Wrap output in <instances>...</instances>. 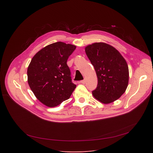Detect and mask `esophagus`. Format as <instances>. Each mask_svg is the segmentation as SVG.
<instances>
[{"label":"esophagus","instance_id":"obj_1","mask_svg":"<svg viewBox=\"0 0 153 153\" xmlns=\"http://www.w3.org/2000/svg\"><path fill=\"white\" fill-rule=\"evenodd\" d=\"M80 82L81 83H82V84H85V83H86V80H85V79L82 80H81Z\"/></svg>","mask_w":153,"mask_h":153}]
</instances>
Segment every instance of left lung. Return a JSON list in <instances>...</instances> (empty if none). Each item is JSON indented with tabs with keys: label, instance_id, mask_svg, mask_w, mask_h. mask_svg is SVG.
Wrapping results in <instances>:
<instances>
[{
	"label": "left lung",
	"instance_id": "8db88e82",
	"mask_svg": "<svg viewBox=\"0 0 153 153\" xmlns=\"http://www.w3.org/2000/svg\"><path fill=\"white\" fill-rule=\"evenodd\" d=\"M85 53L97 77V86L92 91L93 96L105 104L117 100L128 84L129 70L125 59L115 48L103 42L86 47Z\"/></svg>",
	"mask_w": 153,
	"mask_h": 153
}]
</instances>
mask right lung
Returning a JSON list of instances; mask_svg holds the SVG:
<instances>
[{"instance_id":"1","label":"right lung","mask_w":153,"mask_h":153,"mask_svg":"<svg viewBox=\"0 0 153 153\" xmlns=\"http://www.w3.org/2000/svg\"><path fill=\"white\" fill-rule=\"evenodd\" d=\"M76 47L64 42L51 43L33 57L27 70L28 83L36 98L48 107L68 99L76 88L67 60Z\"/></svg>"}]
</instances>
